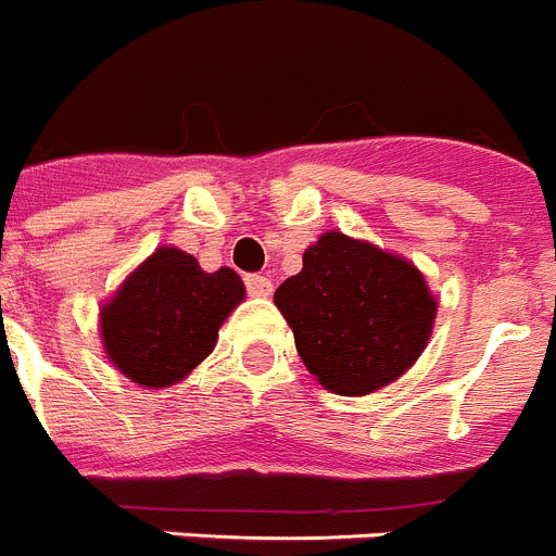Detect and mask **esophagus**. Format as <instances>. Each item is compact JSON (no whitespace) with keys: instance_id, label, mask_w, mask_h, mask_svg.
I'll return each instance as SVG.
<instances>
[{"instance_id":"1","label":"esophagus","mask_w":556,"mask_h":556,"mask_svg":"<svg viewBox=\"0 0 556 556\" xmlns=\"http://www.w3.org/2000/svg\"><path fill=\"white\" fill-rule=\"evenodd\" d=\"M248 292L253 298H269L273 294V281L267 275H248Z\"/></svg>"}]
</instances>
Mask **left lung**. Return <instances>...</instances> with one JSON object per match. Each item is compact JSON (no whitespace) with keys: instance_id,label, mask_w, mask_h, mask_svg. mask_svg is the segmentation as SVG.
I'll return each mask as SVG.
<instances>
[{"instance_id":"8db88e82","label":"left lung","mask_w":556,"mask_h":556,"mask_svg":"<svg viewBox=\"0 0 556 556\" xmlns=\"http://www.w3.org/2000/svg\"><path fill=\"white\" fill-rule=\"evenodd\" d=\"M303 365L326 390L362 397L392 384L429 345L437 294L401 253L326 230L275 289Z\"/></svg>"}]
</instances>
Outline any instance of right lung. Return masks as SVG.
<instances>
[{
    "mask_svg": "<svg viewBox=\"0 0 556 556\" xmlns=\"http://www.w3.org/2000/svg\"><path fill=\"white\" fill-rule=\"evenodd\" d=\"M242 301L244 283L233 269L205 273L194 255L164 244L100 306L102 351L132 384L164 390L214 351Z\"/></svg>",
    "mask_w": 556,
    "mask_h": 556,
    "instance_id": "obj_1",
    "label": "right lung"
}]
</instances>
